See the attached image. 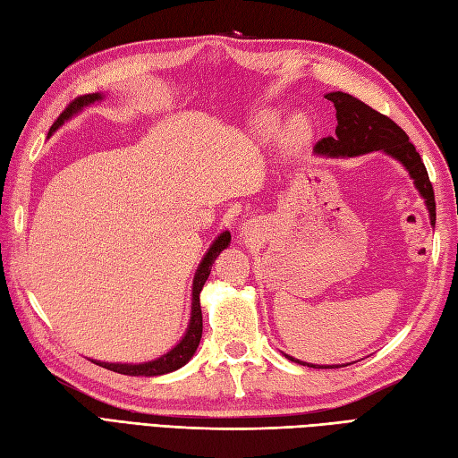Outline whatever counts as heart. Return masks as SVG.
I'll return each mask as SVG.
<instances>
[{
    "label": "heart",
    "instance_id": "1",
    "mask_svg": "<svg viewBox=\"0 0 458 458\" xmlns=\"http://www.w3.org/2000/svg\"><path fill=\"white\" fill-rule=\"evenodd\" d=\"M309 135V122L305 118H301V115H297V118H293L289 122L287 125V138L289 141L293 143H299L303 141Z\"/></svg>",
    "mask_w": 458,
    "mask_h": 458
}]
</instances>
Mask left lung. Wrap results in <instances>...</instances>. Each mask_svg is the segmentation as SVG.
I'll use <instances>...</instances> for the list:
<instances>
[{
	"instance_id": "left-lung-1",
	"label": "left lung",
	"mask_w": 458,
	"mask_h": 458,
	"mask_svg": "<svg viewBox=\"0 0 458 458\" xmlns=\"http://www.w3.org/2000/svg\"><path fill=\"white\" fill-rule=\"evenodd\" d=\"M327 100L335 104L338 125L335 138L328 135V138L317 141L315 151L320 155H348V157H352V155H364L382 149L387 155H392V157L402 161L403 167L410 171L417 191L421 192L427 208H429L431 222L435 224L433 184L421 161V155L415 151V145L407 138V133L394 120L387 118V115L376 112L368 104L346 92H330L327 94ZM295 362H299V360H295ZM299 364L305 366V362Z\"/></svg>"
}]
</instances>
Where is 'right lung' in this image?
Wrapping results in <instances>:
<instances>
[{"label": "right lung", "instance_id": "obj_1", "mask_svg": "<svg viewBox=\"0 0 458 458\" xmlns=\"http://www.w3.org/2000/svg\"><path fill=\"white\" fill-rule=\"evenodd\" d=\"M100 98H102V94H98V92L84 94V96H79V98H74L71 104L66 106L64 112L58 115L56 122L53 123L51 131H48V135H51L66 118H71L74 112H79L82 106H89V104L100 100ZM228 244H230V232H222V234L216 240H214V244L207 251V256L202 258L200 266L197 269V276H194V284H192V310H191V323H189V328H187V335H184V338L171 350V352H167L157 360H153V362L135 364V366H130V364H106V362H96V364H100L102 368H108V369H112V372L125 374V376H161V374H169V372H173V369H177V368L187 364L189 360L192 358L194 350L199 348L200 336H202L200 291H202L204 284H207V279L210 276L214 259L220 256V251L226 248Z\"/></svg>", "mask_w": 458, "mask_h": 458}]
</instances>
